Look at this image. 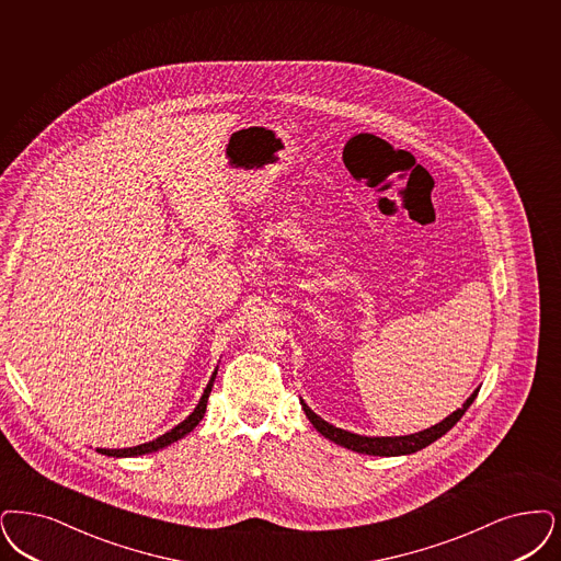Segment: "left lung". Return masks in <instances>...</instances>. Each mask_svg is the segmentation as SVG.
<instances>
[{
  "label": "left lung",
  "mask_w": 561,
  "mask_h": 561,
  "mask_svg": "<svg viewBox=\"0 0 561 561\" xmlns=\"http://www.w3.org/2000/svg\"><path fill=\"white\" fill-rule=\"evenodd\" d=\"M478 390L476 388L468 397V401L461 404L457 411H453L448 417H445L443 422H438L436 426L426 427L422 432H415V434H407V436H360L355 432H348V430H342V427L332 426L330 422H325L323 417H319L314 413L313 409L305 401H300L309 422L313 424L314 430L325 436L328 440L336 443L340 447L351 448L355 453H363V455H376V457H399V455H411V453H417L422 448H426L427 445H432L434 440H438L440 436H445L450 427L455 426L463 413L470 409V404L473 403V399L478 397Z\"/></svg>",
  "instance_id": "1"
}]
</instances>
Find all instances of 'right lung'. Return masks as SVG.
Instances as JSON below:
<instances>
[{
	"label": "right lung",
	"instance_id": "right-lung-1",
	"mask_svg": "<svg viewBox=\"0 0 561 561\" xmlns=\"http://www.w3.org/2000/svg\"><path fill=\"white\" fill-rule=\"evenodd\" d=\"M215 378H217V369L213 371L210 380L206 383V388H204V392H202L201 401L196 404V409H194V411H192V413H190L181 424L173 427V430L164 432L162 436H158V438L150 440V443L137 445V447L95 448V450H98V453H102V455H108V457H139V455H148V453H154V450H160V448L169 447V445L178 443V440H181L183 436H187L194 427L201 424L202 417H204V413H206V403H208V394H210V390H213Z\"/></svg>",
	"mask_w": 561,
	"mask_h": 561
}]
</instances>
